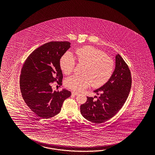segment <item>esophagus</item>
Masks as SVG:
<instances>
[{"label":"esophagus","instance_id":"1","mask_svg":"<svg viewBox=\"0 0 155 155\" xmlns=\"http://www.w3.org/2000/svg\"><path fill=\"white\" fill-rule=\"evenodd\" d=\"M78 94V93H76V92H74V91H72V92H71V95H72L75 96V95H77Z\"/></svg>","mask_w":155,"mask_h":155}]
</instances>
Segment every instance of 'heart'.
Segmentation results:
<instances>
[{
  "label": "heart",
  "instance_id": "1",
  "mask_svg": "<svg viewBox=\"0 0 155 155\" xmlns=\"http://www.w3.org/2000/svg\"><path fill=\"white\" fill-rule=\"evenodd\" d=\"M75 58L79 64L84 65L83 76L71 75L65 81L66 87L75 91H80L90 84L99 87L105 84L113 75L114 61L102 51L92 46H84L75 51ZM60 66L63 73L68 75L74 70L75 62L70 52L61 57Z\"/></svg>",
  "mask_w": 155,
  "mask_h": 155
}]
</instances>
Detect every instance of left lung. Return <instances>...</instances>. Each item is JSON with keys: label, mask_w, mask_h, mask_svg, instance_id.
<instances>
[{"label": "left lung", "mask_w": 155, "mask_h": 155, "mask_svg": "<svg viewBox=\"0 0 155 155\" xmlns=\"http://www.w3.org/2000/svg\"><path fill=\"white\" fill-rule=\"evenodd\" d=\"M131 84V71L126 62L117 54L113 75L106 84L94 91L100 95L97 97V101L87 97L86 102L80 107L82 115L96 124L108 120L118 113L126 102Z\"/></svg>", "instance_id": "left-lung-1"}]
</instances>
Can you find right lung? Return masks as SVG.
<instances>
[{"label": "right lung", "mask_w": 155, "mask_h": 155, "mask_svg": "<svg viewBox=\"0 0 155 155\" xmlns=\"http://www.w3.org/2000/svg\"><path fill=\"white\" fill-rule=\"evenodd\" d=\"M68 41L47 42L36 49L24 63L20 87L24 102L39 117L47 119L60 112L62 104L71 95L67 90L53 91L52 84H62L60 61L71 47Z\"/></svg>", "instance_id": "right-lung-1"}]
</instances>
